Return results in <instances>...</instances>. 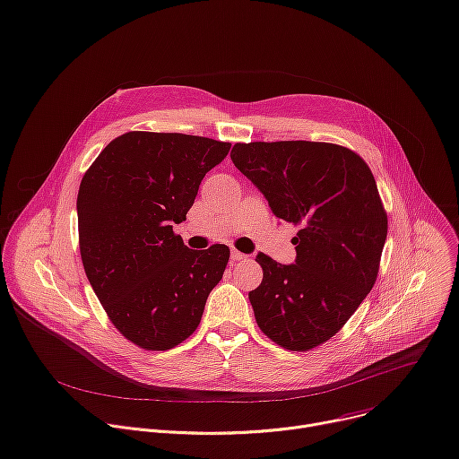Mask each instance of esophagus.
<instances>
[{
    "label": "esophagus",
    "instance_id": "34e87169",
    "mask_svg": "<svg viewBox=\"0 0 459 459\" xmlns=\"http://www.w3.org/2000/svg\"><path fill=\"white\" fill-rule=\"evenodd\" d=\"M246 260H247V255H243V253H239V251H236V249L230 251V262H232V264L246 262Z\"/></svg>",
    "mask_w": 459,
    "mask_h": 459
}]
</instances>
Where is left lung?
I'll list each match as a JSON object with an SVG mask.
<instances>
[{
    "mask_svg": "<svg viewBox=\"0 0 459 459\" xmlns=\"http://www.w3.org/2000/svg\"><path fill=\"white\" fill-rule=\"evenodd\" d=\"M230 159L274 216L300 227L293 264L256 256L264 269L249 293L256 323L288 351L314 349L375 286L387 236L375 177L354 151L325 142L236 143Z\"/></svg>",
    "mask_w": 459,
    "mask_h": 459,
    "instance_id": "left-lung-1",
    "label": "left lung"
}]
</instances>
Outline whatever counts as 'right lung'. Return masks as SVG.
<instances>
[{
    "label": "right lung",
    "mask_w": 459,
    "mask_h": 459,
    "mask_svg": "<svg viewBox=\"0 0 459 459\" xmlns=\"http://www.w3.org/2000/svg\"><path fill=\"white\" fill-rule=\"evenodd\" d=\"M230 143L180 133L133 131L112 140L77 195L84 273L112 325L145 351H168L195 332L230 251L188 249L173 223Z\"/></svg>",
    "instance_id": "obj_1"
}]
</instances>
